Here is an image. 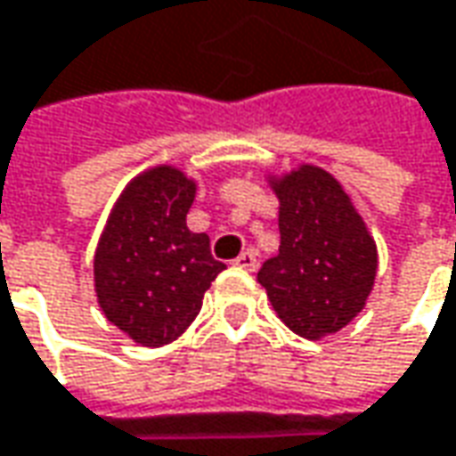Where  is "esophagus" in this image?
<instances>
[{
  "label": "esophagus",
  "mask_w": 456,
  "mask_h": 456,
  "mask_svg": "<svg viewBox=\"0 0 456 456\" xmlns=\"http://www.w3.org/2000/svg\"><path fill=\"white\" fill-rule=\"evenodd\" d=\"M236 266L246 269V272H256L258 266V258H256V251H243V254L236 258Z\"/></svg>",
  "instance_id": "obj_1"
}]
</instances>
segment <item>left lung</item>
Listing matches in <instances>:
<instances>
[{"instance_id":"8db88e82","label":"left lung","mask_w":456,"mask_h":456,"mask_svg":"<svg viewBox=\"0 0 456 456\" xmlns=\"http://www.w3.org/2000/svg\"><path fill=\"white\" fill-rule=\"evenodd\" d=\"M273 192L281 246L264 261L258 284L291 332L320 340L365 306L376 281V240L340 183L320 167L302 165L273 180Z\"/></svg>"}]
</instances>
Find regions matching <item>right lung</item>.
<instances>
[{"label": "right lung", "instance_id": "right-lung-1", "mask_svg": "<svg viewBox=\"0 0 456 456\" xmlns=\"http://www.w3.org/2000/svg\"><path fill=\"white\" fill-rule=\"evenodd\" d=\"M192 200V180L175 167H154L126 184L98 240V305L109 322L147 347L177 340L225 269L210 254V238L184 223Z\"/></svg>", "mask_w": 456, "mask_h": 456}]
</instances>
